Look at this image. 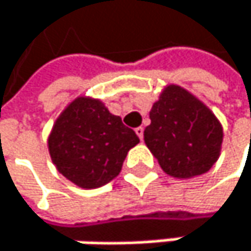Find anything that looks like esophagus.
<instances>
[{"label":"esophagus","mask_w":251,"mask_h":251,"mask_svg":"<svg viewBox=\"0 0 251 251\" xmlns=\"http://www.w3.org/2000/svg\"><path fill=\"white\" fill-rule=\"evenodd\" d=\"M135 134L138 135V138H140V140H143V134H144V128H143V126H138V128H135Z\"/></svg>","instance_id":"1"}]
</instances>
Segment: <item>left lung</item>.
Wrapping results in <instances>:
<instances>
[{"label": "left lung", "mask_w": 251, "mask_h": 251, "mask_svg": "<svg viewBox=\"0 0 251 251\" xmlns=\"http://www.w3.org/2000/svg\"><path fill=\"white\" fill-rule=\"evenodd\" d=\"M144 143L161 169L179 179L206 173L220 156L223 128L214 113L180 85H167L149 113Z\"/></svg>", "instance_id": "8db88e82"}]
</instances>
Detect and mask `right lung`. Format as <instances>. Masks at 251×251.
<instances>
[{"label":"right lung","instance_id":"1","mask_svg":"<svg viewBox=\"0 0 251 251\" xmlns=\"http://www.w3.org/2000/svg\"><path fill=\"white\" fill-rule=\"evenodd\" d=\"M138 141L137 134L99 99L79 96L55 120L48 149L66 179L81 188H98L120 173Z\"/></svg>","mask_w":251,"mask_h":251}]
</instances>
